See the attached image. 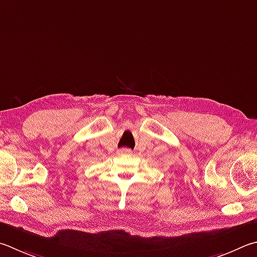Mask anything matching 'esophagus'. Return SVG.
I'll return each mask as SVG.
<instances>
[{
  "label": "esophagus",
  "instance_id": "1",
  "mask_svg": "<svg viewBox=\"0 0 257 257\" xmlns=\"http://www.w3.org/2000/svg\"><path fill=\"white\" fill-rule=\"evenodd\" d=\"M120 154H124V155H129V154H132V149L129 148H121L118 151Z\"/></svg>",
  "mask_w": 257,
  "mask_h": 257
}]
</instances>
